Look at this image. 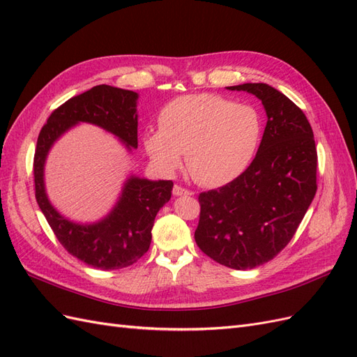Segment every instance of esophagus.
<instances>
[{
	"label": "esophagus",
	"instance_id": "34e87169",
	"mask_svg": "<svg viewBox=\"0 0 357 357\" xmlns=\"http://www.w3.org/2000/svg\"><path fill=\"white\" fill-rule=\"evenodd\" d=\"M172 195H174V197H183V195L188 197V195H192V192L185 189V188L178 186V185H176L174 188H172Z\"/></svg>",
	"mask_w": 357,
	"mask_h": 357
}]
</instances>
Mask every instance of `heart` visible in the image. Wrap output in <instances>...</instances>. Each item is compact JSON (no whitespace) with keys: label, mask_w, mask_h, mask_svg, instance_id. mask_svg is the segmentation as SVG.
<instances>
[{"label":"heart","mask_w":357,"mask_h":357,"mask_svg":"<svg viewBox=\"0 0 357 357\" xmlns=\"http://www.w3.org/2000/svg\"><path fill=\"white\" fill-rule=\"evenodd\" d=\"M159 129L143 135L156 168L172 174L185 153L186 167L199 185L219 188L240 177L262 142L264 119L252 104L232 102L213 93L183 95L162 107Z\"/></svg>","instance_id":"heart-1"}]
</instances>
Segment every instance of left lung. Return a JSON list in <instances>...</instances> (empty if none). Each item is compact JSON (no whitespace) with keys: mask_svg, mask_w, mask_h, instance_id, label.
Instances as JSON below:
<instances>
[{"mask_svg":"<svg viewBox=\"0 0 357 357\" xmlns=\"http://www.w3.org/2000/svg\"><path fill=\"white\" fill-rule=\"evenodd\" d=\"M262 101L266 126L261 146L240 177L199 195L195 241L213 261L252 269L289 244L316 195L317 150L305 114L266 83L228 86Z\"/></svg>","mask_w":357,"mask_h":357,"instance_id":"obj_1","label":"left lung"}]
</instances>
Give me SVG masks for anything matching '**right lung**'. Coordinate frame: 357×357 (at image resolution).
I'll use <instances>...</instances> for the list:
<instances>
[{
	"instance_id": "right-lung-1",
	"label": "right lung",
	"mask_w": 357,
	"mask_h": 357,
	"mask_svg": "<svg viewBox=\"0 0 357 357\" xmlns=\"http://www.w3.org/2000/svg\"><path fill=\"white\" fill-rule=\"evenodd\" d=\"M137 101V92L109 84L93 86L53 112L37 139L34 181L40 210L68 253L104 271L132 265L149 250L155 218L171 198L172 181L131 174L109 214L92 223H80L53 207L46 192L45 165L53 144L79 123L104 129L132 152L138 146Z\"/></svg>"
}]
</instances>
